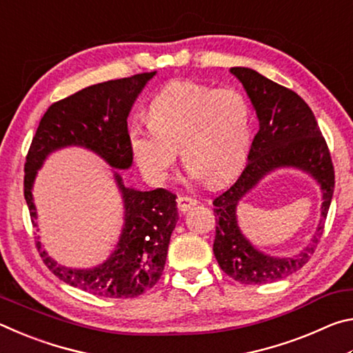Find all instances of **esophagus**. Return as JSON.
I'll list each match as a JSON object with an SVG mask.
<instances>
[{"instance_id":"obj_1","label":"esophagus","mask_w":353,"mask_h":353,"mask_svg":"<svg viewBox=\"0 0 353 353\" xmlns=\"http://www.w3.org/2000/svg\"><path fill=\"white\" fill-rule=\"evenodd\" d=\"M196 204H198V201H196L194 198H191V196H179L177 198V208L181 212H188Z\"/></svg>"}]
</instances>
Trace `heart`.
Listing matches in <instances>:
<instances>
[{
  "label": "heart",
  "mask_w": 353,
  "mask_h": 353,
  "mask_svg": "<svg viewBox=\"0 0 353 353\" xmlns=\"http://www.w3.org/2000/svg\"><path fill=\"white\" fill-rule=\"evenodd\" d=\"M250 143V105L235 88L177 81L149 104V124L130 129V148L148 177L163 181L177 148L193 176L219 185L241 168Z\"/></svg>",
  "instance_id": "1"
}]
</instances>
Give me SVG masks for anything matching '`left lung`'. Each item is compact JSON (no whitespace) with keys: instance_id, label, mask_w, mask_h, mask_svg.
Instances as JSON below:
<instances>
[{"instance_id":"left-lung-1","label":"left lung","mask_w":353,"mask_h":353,"mask_svg":"<svg viewBox=\"0 0 353 353\" xmlns=\"http://www.w3.org/2000/svg\"><path fill=\"white\" fill-rule=\"evenodd\" d=\"M241 81L260 121L236 182L213 199L216 218L213 252L227 276L244 285L271 283L291 276L308 263L324 234V221L334 190V168L327 141L308 104L286 88L250 68L230 70ZM296 165L316 177L323 188V218L312 243L299 256L277 259L261 254L241 235L236 224L237 201L268 172Z\"/></svg>"}]
</instances>
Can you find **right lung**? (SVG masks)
I'll list each match as a JSON object with an SVG mask.
<instances>
[{"mask_svg": "<svg viewBox=\"0 0 353 353\" xmlns=\"http://www.w3.org/2000/svg\"><path fill=\"white\" fill-rule=\"evenodd\" d=\"M155 74L140 73L82 88L68 98L52 103L41 117L25 162V199L35 227L32 183L45 157L54 149L77 145L99 154L113 168L132 165L128 115L145 83ZM126 208V224L115 252L94 270L76 271L56 265L35 248L54 276L65 283L94 296L129 299L151 290L162 277L168 244L177 223L176 194L165 188L135 191L126 188L115 174Z\"/></svg>", "mask_w": 353, "mask_h": 353, "instance_id": "1", "label": "right lung"}]
</instances>
